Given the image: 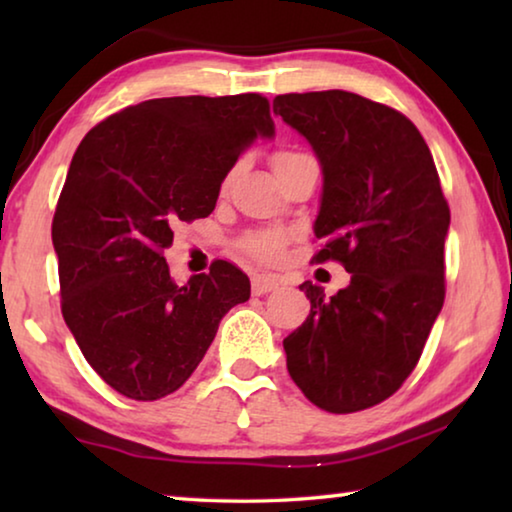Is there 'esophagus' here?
I'll list each match as a JSON object with an SVG mask.
<instances>
[{
	"label": "esophagus",
	"instance_id": "obj_1",
	"mask_svg": "<svg viewBox=\"0 0 512 512\" xmlns=\"http://www.w3.org/2000/svg\"><path fill=\"white\" fill-rule=\"evenodd\" d=\"M277 277L268 273H257L253 275V293L255 296H264V293H271L277 289Z\"/></svg>",
	"mask_w": 512,
	"mask_h": 512
}]
</instances>
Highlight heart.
<instances>
[{"label": "heart", "mask_w": 512, "mask_h": 512, "mask_svg": "<svg viewBox=\"0 0 512 512\" xmlns=\"http://www.w3.org/2000/svg\"><path fill=\"white\" fill-rule=\"evenodd\" d=\"M307 158H311V155L302 153V151H289V149L277 151L273 155V169H275V173H282L284 169H289V167H293V164H298ZM284 241H287V232L262 230V232H253V235L241 239V248H244L248 255L264 259V262H271V259L280 255Z\"/></svg>", "instance_id": "1"}]
</instances>
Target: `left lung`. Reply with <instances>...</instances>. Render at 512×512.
Instances as JSON below:
<instances>
[{
    "label": "left lung",
    "mask_w": 512,
    "mask_h": 512,
    "mask_svg": "<svg viewBox=\"0 0 512 512\" xmlns=\"http://www.w3.org/2000/svg\"><path fill=\"white\" fill-rule=\"evenodd\" d=\"M273 112L323 169L316 262L352 273L332 298L300 284L311 309L284 339L289 375L329 413L370 409L411 375L445 302L449 205L436 164L402 112L354 92L280 94Z\"/></svg>",
    "instance_id": "8db88e82"
}]
</instances>
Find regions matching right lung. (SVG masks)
<instances>
[{
	"label": "right lung",
	"instance_id": "obj_1",
	"mask_svg": "<svg viewBox=\"0 0 512 512\" xmlns=\"http://www.w3.org/2000/svg\"><path fill=\"white\" fill-rule=\"evenodd\" d=\"M273 135L268 99L235 94L142 101L83 137L51 241L65 323L117 393L153 402L178 391L221 318L250 298L235 264L219 259L178 287L162 253L173 225L212 214L239 155Z\"/></svg>",
	"mask_w": 512,
	"mask_h": 512
}]
</instances>
